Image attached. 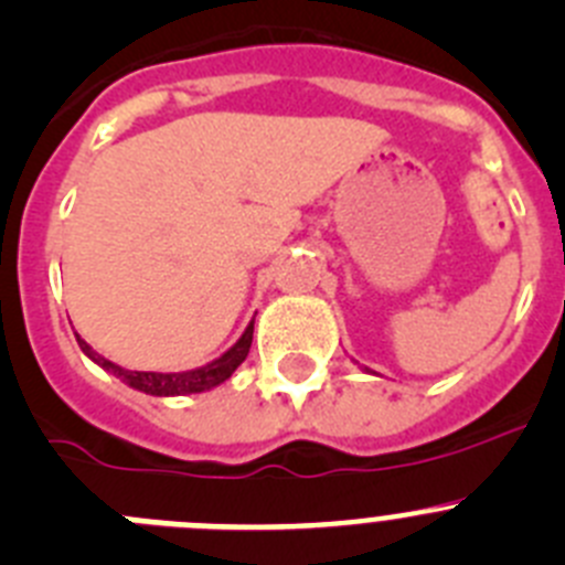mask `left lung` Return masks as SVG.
Segmentation results:
<instances>
[{
	"mask_svg": "<svg viewBox=\"0 0 565 565\" xmlns=\"http://www.w3.org/2000/svg\"><path fill=\"white\" fill-rule=\"evenodd\" d=\"M367 373H371V371H367Z\"/></svg>",
	"mask_w": 565,
	"mask_h": 565,
	"instance_id": "left-lung-1",
	"label": "left lung"
}]
</instances>
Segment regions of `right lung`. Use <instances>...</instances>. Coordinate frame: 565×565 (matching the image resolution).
Instances as JSON below:
<instances>
[{
    "instance_id": "obj_1",
    "label": "right lung",
    "mask_w": 565,
    "mask_h": 565,
    "mask_svg": "<svg viewBox=\"0 0 565 565\" xmlns=\"http://www.w3.org/2000/svg\"><path fill=\"white\" fill-rule=\"evenodd\" d=\"M250 342H253V320L247 323V329L242 331L239 340H236L225 354H220L217 360H211L209 365H200V367H192V371H181V373H158V371H128V367H119L116 362L105 360L103 354H97V351H94V348L77 334V345H81V351L94 362V365L114 373L119 382L139 390V393L163 395V398H167V395L205 393V390L223 384L225 379H231V373L245 362L247 351H250Z\"/></svg>"
}]
</instances>
